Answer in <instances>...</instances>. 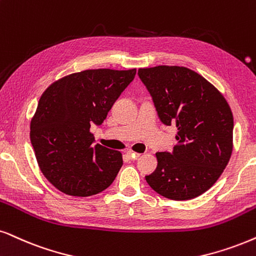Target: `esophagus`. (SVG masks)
Instances as JSON below:
<instances>
[{
  "mask_svg": "<svg viewBox=\"0 0 256 256\" xmlns=\"http://www.w3.org/2000/svg\"><path fill=\"white\" fill-rule=\"evenodd\" d=\"M128 154V156L131 158V160H137L138 157H140V154H138V152H134V151H128L126 152Z\"/></svg>",
  "mask_w": 256,
  "mask_h": 256,
  "instance_id": "1",
  "label": "esophagus"
}]
</instances>
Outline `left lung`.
<instances>
[{
  "label": "left lung",
  "mask_w": 256,
  "mask_h": 256,
  "mask_svg": "<svg viewBox=\"0 0 256 256\" xmlns=\"http://www.w3.org/2000/svg\"><path fill=\"white\" fill-rule=\"evenodd\" d=\"M158 118L176 125L172 152H157L156 170L145 180L174 200H192L214 186L232 150L234 120L223 96L198 73L180 66L139 68Z\"/></svg>",
  "instance_id": "8db88e82"
}]
</instances>
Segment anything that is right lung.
<instances>
[{"label":"right lung","instance_id":"obj_1","mask_svg":"<svg viewBox=\"0 0 256 256\" xmlns=\"http://www.w3.org/2000/svg\"><path fill=\"white\" fill-rule=\"evenodd\" d=\"M136 70H87L58 80L44 90L30 122L38 166L56 189L86 197L111 186L122 154L94 144L90 125H102Z\"/></svg>","mask_w":256,"mask_h":256}]
</instances>
